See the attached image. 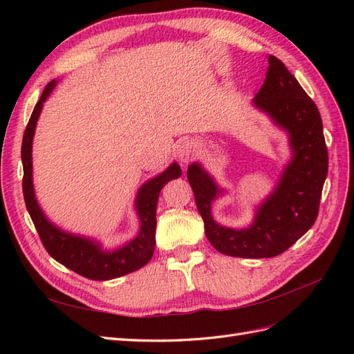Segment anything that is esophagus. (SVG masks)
Wrapping results in <instances>:
<instances>
[{"label":"esophagus","instance_id":"esophagus-1","mask_svg":"<svg viewBox=\"0 0 354 354\" xmlns=\"http://www.w3.org/2000/svg\"><path fill=\"white\" fill-rule=\"evenodd\" d=\"M196 153H198V146L195 145V142H192V140H186L181 143L178 147V152H177L178 159L183 164H187L189 160L194 159L196 156Z\"/></svg>","mask_w":354,"mask_h":354}]
</instances>
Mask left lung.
Instances as JSON below:
<instances>
[{"instance_id": "1", "label": "left lung", "mask_w": 354, "mask_h": 354, "mask_svg": "<svg viewBox=\"0 0 354 354\" xmlns=\"http://www.w3.org/2000/svg\"><path fill=\"white\" fill-rule=\"evenodd\" d=\"M252 103L288 133L292 151L277 186L257 208L252 224L238 230L214 221L211 203L224 190L201 164L189 165L187 180L214 248L230 257L270 259L315 224L328 174V149L317 106L277 57L269 56L264 84Z\"/></svg>"}]
</instances>
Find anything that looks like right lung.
I'll use <instances>...</instances> for the list:
<instances>
[{
  "label": "right lung",
  "instance_id": "add662e5",
  "mask_svg": "<svg viewBox=\"0 0 354 354\" xmlns=\"http://www.w3.org/2000/svg\"><path fill=\"white\" fill-rule=\"evenodd\" d=\"M56 80L47 84L42 91L39 102L32 112L22 142V162H24V196L29 216L35 224L41 242L47 252L68 269L73 270L87 279L109 281L142 269L151 261L155 251V230H156V203L159 192L169 180L181 176V168L177 162L171 164L164 173L151 178L138 189L136 196V209L140 218V230L137 236L113 251L103 250L99 242L90 238L63 232L56 227L39 208L34 183H32V140H34L35 127L39 118L42 104L47 100Z\"/></svg>",
  "mask_w": 354,
  "mask_h": 354
}]
</instances>
